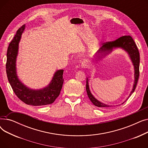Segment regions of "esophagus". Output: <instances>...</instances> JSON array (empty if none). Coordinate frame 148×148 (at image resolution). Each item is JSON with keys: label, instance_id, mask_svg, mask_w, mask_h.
<instances>
[{"label": "esophagus", "instance_id": "obj_1", "mask_svg": "<svg viewBox=\"0 0 148 148\" xmlns=\"http://www.w3.org/2000/svg\"><path fill=\"white\" fill-rule=\"evenodd\" d=\"M82 66L83 68H87L88 66V63L87 61H83L82 63Z\"/></svg>", "mask_w": 148, "mask_h": 148}]
</instances>
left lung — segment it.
Masks as SVG:
<instances>
[{"mask_svg": "<svg viewBox=\"0 0 148 148\" xmlns=\"http://www.w3.org/2000/svg\"><path fill=\"white\" fill-rule=\"evenodd\" d=\"M114 47H121L125 50L129 54V55L133 62L134 66V70H135V81L134 84L133 86V89L132 90L131 94H130V96L131 95L132 93H133L135 90L137 84L138 82V80L139 78V64H140V54L139 51L138 50L137 47L133 39L130 35L128 36H122L120 38H119L117 40H116L113 41H108L103 44V45L100 48L99 50V51L100 53L104 52L106 54H107V53H109L112 51ZM86 89L87 91V94L88 95V97L89 98L91 102L94 104L95 106L98 107H111L110 106H108L105 104H103L102 103L99 102L96 98H95L92 95V94L90 92L89 88V84H88V79L87 78L86 80Z\"/></svg>", "mask_w": 148, "mask_h": 148, "instance_id": "left-lung-1", "label": "left lung"}]
</instances>
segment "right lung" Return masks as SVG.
I'll return each instance as SVG.
<instances>
[{
    "label": "right lung",
    "instance_id": "obj_1",
    "mask_svg": "<svg viewBox=\"0 0 148 148\" xmlns=\"http://www.w3.org/2000/svg\"><path fill=\"white\" fill-rule=\"evenodd\" d=\"M25 28V25L20 27L10 43L7 50L6 71L8 79L16 96L22 101L34 106L52 104L60 94L64 83V70H58L47 87L41 90H31L26 87L18 80L16 74L15 61L18 53V43L21 35Z\"/></svg>",
    "mask_w": 148,
    "mask_h": 148
}]
</instances>
